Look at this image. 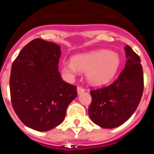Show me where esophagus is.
Segmentation results:
<instances>
[{
  "label": "esophagus",
  "mask_w": 154,
  "mask_h": 154,
  "mask_svg": "<svg viewBox=\"0 0 154 154\" xmlns=\"http://www.w3.org/2000/svg\"><path fill=\"white\" fill-rule=\"evenodd\" d=\"M77 94H78V95H80V94H82V92H84V91H85V89L82 88L81 87H77Z\"/></svg>",
  "instance_id": "obj_1"
}]
</instances>
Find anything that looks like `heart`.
Returning <instances> with one entry per match:
<instances>
[{
    "instance_id": "1",
    "label": "heart",
    "mask_w": 154,
    "mask_h": 154,
    "mask_svg": "<svg viewBox=\"0 0 154 154\" xmlns=\"http://www.w3.org/2000/svg\"><path fill=\"white\" fill-rule=\"evenodd\" d=\"M119 66V57L112 52L101 49L72 57V61L62 63V71L68 78H73L78 71L86 72L87 81L94 86L108 83L116 76Z\"/></svg>"
}]
</instances>
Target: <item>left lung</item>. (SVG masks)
<instances>
[{"mask_svg":"<svg viewBox=\"0 0 154 154\" xmlns=\"http://www.w3.org/2000/svg\"><path fill=\"white\" fill-rule=\"evenodd\" d=\"M126 63L113 83L91 91L92 98L88 109L91 119L105 129L121 125L139 106L143 91V75L140 57L129 45L125 47Z\"/></svg>","mask_w":154,"mask_h":154,"instance_id":"8db88e82","label":"left lung"}]
</instances>
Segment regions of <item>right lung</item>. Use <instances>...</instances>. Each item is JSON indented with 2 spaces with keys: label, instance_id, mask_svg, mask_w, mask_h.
Returning <instances> with one entry per match:
<instances>
[{
  "label": "right lung",
  "instance_id": "obj_1",
  "mask_svg": "<svg viewBox=\"0 0 154 154\" xmlns=\"http://www.w3.org/2000/svg\"><path fill=\"white\" fill-rule=\"evenodd\" d=\"M61 47L35 38L23 48L12 64L10 91L13 109L23 124L48 131L63 121L77 87L58 72Z\"/></svg>",
  "mask_w": 154,
  "mask_h": 154
}]
</instances>
